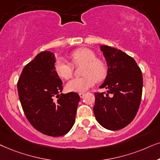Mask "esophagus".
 <instances>
[{
  "mask_svg": "<svg viewBox=\"0 0 160 160\" xmlns=\"http://www.w3.org/2000/svg\"><path fill=\"white\" fill-rule=\"evenodd\" d=\"M79 96H80V98H83L85 96V93H79Z\"/></svg>",
  "mask_w": 160,
  "mask_h": 160,
  "instance_id": "obj_1",
  "label": "esophagus"
}]
</instances>
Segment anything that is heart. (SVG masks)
Returning a JSON list of instances; mask_svg holds the SVG:
<instances>
[{
    "instance_id": "b5f03b06",
    "label": "heart",
    "mask_w": 160,
    "mask_h": 160,
    "mask_svg": "<svg viewBox=\"0 0 160 160\" xmlns=\"http://www.w3.org/2000/svg\"><path fill=\"white\" fill-rule=\"evenodd\" d=\"M74 64H85L82 71L83 77L74 78L67 84L68 91L73 92L86 91L95 84L96 80H101L107 73V67L103 61L97 59L95 52L88 48H80L74 50L70 55ZM54 69L61 78L69 79L73 74L74 67L62 57L56 58Z\"/></svg>"
}]
</instances>
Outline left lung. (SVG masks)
Segmentation results:
<instances>
[{
    "label": "left lung",
    "mask_w": 160,
    "mask_h": 160,
    "mask_svg": "<svg viewBox=\"0 0 160 160\" xmlns=\"http://www.w3.org/2000/svg\"><path fill=\"white\" fill-rule=\"evenodd\" d=\"M108 67L100 88L107 93L96 92L93 113L104 128L118 130L129 124L137 114L141 101L142 75L133 58L121 50L101 45ZM112 94L109 96V93Z\"/></svg>",
    "instance_id": "1"
}]
</instances>
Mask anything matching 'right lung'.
<instances>
[{
  "mask_svg": "<svg viewBox=\"0 0 160 160\" xmlns=\"http://www.w3.org/2000/svg\"><path fill=\"white\" fill-rule=\"evenodd\" d=\"M55 61L53 52L39 53L23 68L18 90L22 110L32 126L44 135L59 137L69 132L74 125L80 98L74 92L60 94L62 81L55 72Z\"/></svg>",
  "mask_w": 160,
  "mask_h": 160,
  "instance_id": "1",
  "label": "right lung"
}]
</instances>
